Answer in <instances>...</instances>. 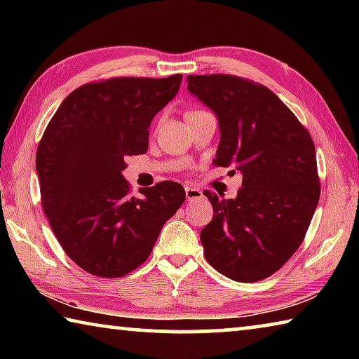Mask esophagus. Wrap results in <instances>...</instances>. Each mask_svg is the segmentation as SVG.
Masks as SVG:
<instances>
[{"label": "esophagus", "mask_w": 359, "mask_h": 359, "mask_svg": "<svg viewBox=\"0 0 359 359\" xmlns=\"http://www.w3.org/2000/svg\"><path fill=\"white\" fill-rule=\"evenodd\" d=\"M185 198H187V201H194V199L203 198V191L198 190V188L187 187L185 188Z\"/></svg>", "instance_id": "1"}]
</instances>
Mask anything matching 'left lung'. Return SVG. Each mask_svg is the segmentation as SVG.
I'll return each mask as SVG.
<instances>
[{
	"mask_svg": "<svg viewBox=\"0 0 359 359\" xmlns=\"http://www.w3.org/2000/svg\"><path fill=\"white\" fill-rule=\"evenodd\" d=\"M187 83L218 118L220 144L212 163L242 174L234 199L204 191L214 208L201 231L204 257L231 280H263L299 248L317 209L313 141L264 85L229 74L188 76Z\"/></svg>",
	"mask_w": 359,
	"mask_h": 359,
	"instance_id": "1",
	"label": "left lung"
}]
</instances>
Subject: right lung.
<instances>
[{
	"label": "right lung",
	"instance_id": "1",
	"mask_svg": "<svg viewBox=\"0 0 359 359\" xmlns=\"http://www.w3.org/2000/svg\"><path fill=\"white\" fill-rule=\"evenodd\" d=\"M182 74L90 82L63 100L36 151L41 203L66 255L96 277L141 266L160 231L185 201L177 182L130 196L121 171L149 149L155 115L179 92Z\"/></svg>",
	"mask_w": 359,
	"mask_h": 359
}]
</instances>
